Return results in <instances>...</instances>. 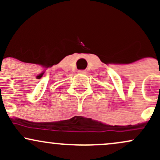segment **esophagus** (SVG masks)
I'll list each match as a JSON object with an SVG mask.
<instances>
[{
    "label": "esophagus",
    "instance_id": "34e87169",
    "mask_svg": "<svg viewBox=\"0 0 160 160\" xmlns=\"http://www.w3.org/2000/svg\"><path fill=\"white\" fill-rule=\"evenodd\" d=\"M79 74H86V71L85 70H81V71H78Z\"/></svg>",
    "mask_w": 160,
    "mask_h": 160
}]
</instances>
